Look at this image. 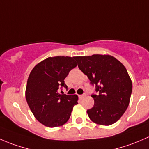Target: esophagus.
Wrapping results in <instances>:
<instances>
[{"mask_svg":"<svg viewBox=\"0 0 149 149\" xmlns=\"http://www.w3.org/2000/svg\"><path fill=\"white\" fill-rule=\"evenodd\" d=\"M86 97V94H81V95H79V97L80 99H83L84 97Z\"/></svg>","mask_w":149,"mask_h":149,"instance_id":"esophagus-1","label":"esophagus"}]
</instances>
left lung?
Segmentation results:
<instances>
[{
  "instance_id": "8db88e82",
  "label": "left lung",
  "mask_w": 149,
  "mask_h": 149,
  "mask_svg": "<svg viewBox=\"0 0 149 149\" xmlns=\"http://www.w3.org/2000/svg\"><path fill=\"white\" fill-rule=\"evenodd\" d=\"M79 68L95 85L92 108L87 110L94 123L109 125L124 114L130 102L132 81L125 66L111 55L75 57Z\"/></svg>"
}]
</instances>
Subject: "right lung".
Here are the masks:
<instances>
[{"instance_id":"1","label":"right lung","mask_w":149,"mask_h":149,"mask_svg":"<svg viewBox=\"0 0 149 149\" xmlns=\"http://www.w3.org/2000/svg\"><path fill=\"white\" fill-rule=\"evenodd\" d=\"M75 57L48 58L37 64L30 73L26 84V100L36 119L44 125L55 127L70 118L77 95H67L58 89L67 88L64 79L76 67Z\"/></svg>"}]
</instances>
